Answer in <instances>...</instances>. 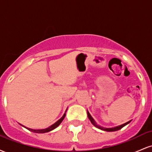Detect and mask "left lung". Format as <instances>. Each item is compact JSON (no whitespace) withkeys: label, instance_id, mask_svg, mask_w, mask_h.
<instances>
[{"label":"left lung","instance_id":"left-lung-1","mask_svg":"<svg viewBox=\"0 0 152 152\" xmlns=\"http://www.w3.org/2000/svg\"><path fill=\"white\" fill-rule=\"evenodd\" d=\"M87 115H88V118H89L90 121L91 122L92 124L94 125V126H96V128L99 129H102V130H104V131H106V132H115V131H118L119 129H121V128H123L124 126H125L126 125L128 124H129L131 121L126 122V123L124 124H121L120 125V126H116V127H113V128H104V127L99 126V125L97 124V123L95 121H94V119L93 118V117H92L91 116V114H89V112H88V111H87Z\"/></svg>","mask_w":152,"mask_h":152}]
</instances>
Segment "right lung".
I'll list each match as a JSON object with an SVG mask.
<instances>
[{
    "label": "right lung",
    "mask_w": 152,
    "mask_h": 152,
    "mask_svg": "<svg viewBox=\"0 0 152 152\" xmlns=\"http://www.w3.org/2000/svg\"><path fill=\"white\" fill-rule=\"evenodd\" d=\"M66 111H67V109H66ZM65 116H66V113H65V114H64V115H63V116H62V117L60 119H59V120H58V121H57L56 122V123H54L53 124H52L51 126H50L49 127H48V128H46V129H30V128H27V127H26V126H23L22 124H20V125H21L22 126L25 127V128H26V129H27L28 130L31 131V132H35V133H38V134L46 133V132H50V131L53 130L54 129H56V127H58V126H59V125H60V124L61 123L63 120H64V118H65Z\"/></svg>",
    "instance_id": "1"
}]
</instances>
